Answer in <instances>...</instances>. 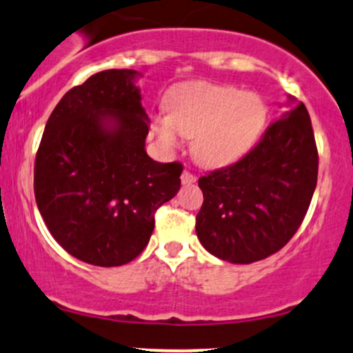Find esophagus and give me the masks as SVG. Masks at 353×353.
I'll use <instances>...</instances> for the list:
<instances>
[{
  "label": "esophagus",
  "mask_w": 353,
  "mask_h": 353,
  "mask_svg": "<svg viewBox=\"0 0 353 353\" xmlns=\"http://www.w3.org/2000/svg\"><path fill=\"white\" fill-rule=\"evenodd\" d=\"M196 181V176L193 175V173H190L188 170H185L183 173H181V183L183 185H192V183H195Z\"/></svg>",
  "instance_id": "obj_1"
}]
</instances>
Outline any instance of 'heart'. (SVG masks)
<instances>
[{
  "instance_id": "heart-1",
  "label": "heart",
  "mask_w": 353,
  "mask_h": 353,
  "mask_svg": "<svg viewBox=\"0 0 353 353\" xmlns=\"http://www.w3.org/2000/svg\"><path fill=\"white\" fill-rule=\"evenodd\" d=\"M168 112L155 121L165 150L178 148L183 134L193 138L192 152L200 163L225 166L250 152L267 123L268 108L256 93L193 81L173 88Z\"/></svg>"
}]
</instances>
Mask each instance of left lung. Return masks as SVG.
<instances>
[{
	"label": "left lung",
	"mask_w": 353,
	"mask_h": 353,
	"mask_svg": "<svg viewBox=\"0 0 353 353\" xmlns=\"http://www.w3.org/2000/svg\"><path fill=\"white\" fill-rule=\"evenodd\" d=\"M294 101L290 97L288 105ZM316 175L314 128L303 103H296L241 160L198 180L203 192L195 227L198 240L230 263L267 259L302 225Z\"/></svg>",
	"instance_id": "1"
}]
</instances>
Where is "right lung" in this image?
Listing matches in <instances>:
<instances>
[{
	"mask_svg": "<svg viewBox=\"0 0 353 353\" xmlns=\"http://www.w3.org/2000/svg\"><path fill=\"white\" fill-rule=\"evenodd\" d=\"M138 77L106 70L66 91L34 161V198L50 233L74 259L98 267L137 259L155 212L181 185V163L146 155L150 120Z\"/></svg>",
	"mask_w": 353,
	"mask_h": 353,
	"instance_id": "1",
	"label": "right lung"
}]
</instances>
